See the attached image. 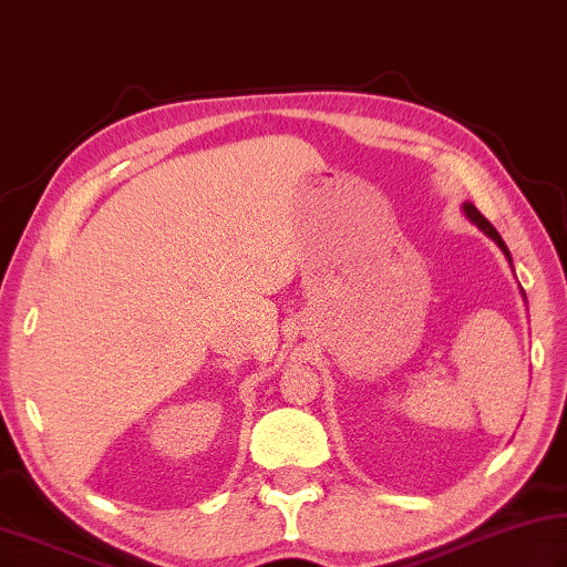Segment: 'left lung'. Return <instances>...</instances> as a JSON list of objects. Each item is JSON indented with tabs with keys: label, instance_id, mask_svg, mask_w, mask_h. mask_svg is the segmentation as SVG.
<instances>
[{
	"label": "left lung",
	"instance_id": "8db88e82",
	"mask_svg": "<svg viewBox=\"0 0 567 567\" xmlns=\"http://www.w3.org/2000/svg\"><path fill=\"white\" fill-rule=\"evenodd\" d=\"M463 214H465V218H468V221L471 224H475V226H478L481 228V231L485 234V236H488V238H493V241L495 244H498V248H501V251L505 254V258H508V264L513 266V258H511V251H508V246H505V241H503V238H501V234L498 231H495V228H493V224L488 221V218H485L481 212H478V208H475L473 204H463ZM520 293H523V289H520ZM523 299H525V293H523Z\"/></svg>",
	"mask_w": 567,
	"mask_h": 567
}]
</instances>
